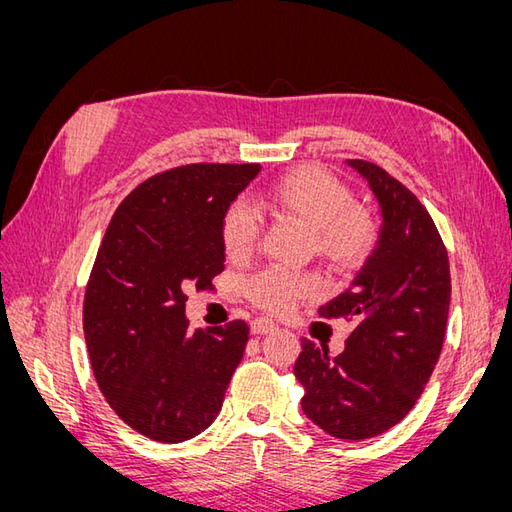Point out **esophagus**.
Segmentation results:
<instances>
[{"label": "esophagus", "mask_w": 512, "mask_h": 512, "mask_svg": "<svg viewBox=\"0 0 512 512\" xmlns=\"http://www.w3.org/2000/svg\"><path fill=\"white\" fill-rule=\"evenodd\" d=\"M277 329V324L269 318H256L252 322V333L254 335H267V333H273Z\"/></svg>", "instance_id": "34e87169"}]
</instances>
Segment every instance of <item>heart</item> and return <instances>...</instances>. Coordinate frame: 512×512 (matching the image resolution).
I'll return each instance as SVG.
<instances>
[{"label": "heart", "instance_id": "obj_1", "mask_svg": "<svg viewBox=\"0 0 512 512\" xmlns=\"http://www.w3.org/2000/svg\"><path fill=\"white\" fill-rule=\"evenodd\" d=\"M262 203L312 228V247L335 269L363 265L378 241V220L354 205L348 185L327 170L307 166L273 181ZM260 237V222L245 200L230 203L222 215V245L230 260H245ZM320 284L312 273L267 267L245 284L247 297L271 314H284L299 299L314 297Z\"/></svg>", "mask_w": 512, "mask_h": 512}]
</instances>
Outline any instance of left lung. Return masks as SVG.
I'll return each mask as SVG.
<instances>
[{"mask_svg":"<svg viewBox=\"0 0 512 512\" xmlns=\"http://www.w3.org/2000/svg\"><path fill=\"white\" fill-rule=\"evenodd\" d=\"M374 192L382 228L374 252L346 292L318 309L322 318H354L342 354L301 339L294 376L305 416L339 440H367L404 418L444 342L451 271L431 215L404 183L378 164L348 160Z\"/></svg>","mask_w":512,"mask_h":512,"instance_id":"obj_1","label":"left lung"}]
</instances>
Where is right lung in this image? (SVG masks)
Segmentation results:
<instances>
[{
  "mask_svg": "<svg viewBox=\"0 0 512 512\" xmlns=\"http://www.w3.org/2000/svg\"><path fill=\"white\" fill-rule=\"evenodd\" d=\"M260 164H185L117 207L85 288L83 329L104 399L143 436L177 444L222 410L250 327L188 331L185 292L224 271L222 215Z\"/></svg>",
  "mask_w": 512,
  "mask_h": 512,
  "instance_id": "right-lung-1",
  "label": "right lung"
}]
</instances>
